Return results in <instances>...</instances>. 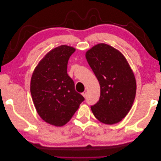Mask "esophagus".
Returning a JSON list of instances; mask_svg holds the SVG:
<instances>
[{"label": "esophagus", "instance_id": "1", "mask_svg": "<svg viewBox=\"0 0 161 161\" xmlns=\"http://www.w3.org/2000/svg\"><path fill=\"white\" fill-rule=\"evenodd\" d=\"M82 95L83 96V97H85H85H86V91H84L83 92H82Z\"/></svg>", "mask_w": 161, "mask_h": 161}]
</instances>
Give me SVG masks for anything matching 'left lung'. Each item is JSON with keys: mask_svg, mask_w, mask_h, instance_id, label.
Listing matches in <instances>:
<instances>
[{"mask_svg": "<svg viewBox=\"0 0 161 161\" xmlns=\"http://www.w3.org/2000/svg\"><path fill=\"white\" fill-rule=\"evenodd\" d=\"M86 59L99 80L101 95L91 107L101 122L114 124L127 115L136 92L134 73L124 56L105 43H99L86 52Z\"/></svg>", "mask_w": 161, "mask_h": 161, "instance_id": "obj_1", "label": "left lung"}]
</instances>
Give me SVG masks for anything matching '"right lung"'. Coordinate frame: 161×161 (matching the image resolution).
<instances>
[{
    "label": "right lung",
    "instance_id": "add662e5",
    "mask_svg": "<svg viewBox=\"0 0 161 161\" xmlns=\"http://www.w3.org/2000/svg\"><path fill=\"white\" fill-rule=\"evenodd\" d=\"M75 48L62 45L39 62L31 79L30 91L37 114L46 122L60 127L72 118L84 97L75 91L67 64Z\"/></svg>",
    "mask_w": 161,
    "mask_h": 161
}]
</instances>
